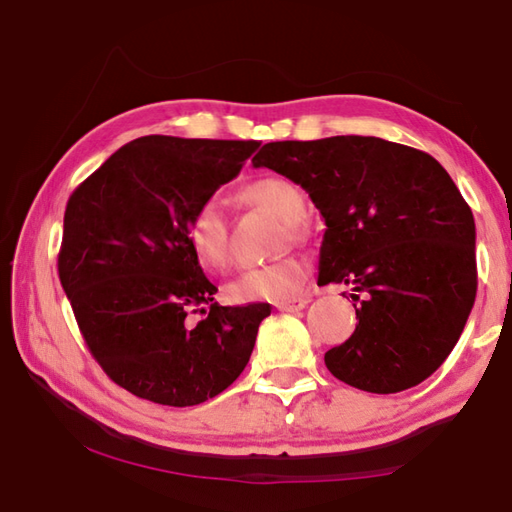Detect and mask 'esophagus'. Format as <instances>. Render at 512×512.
<instances>
[{
	"label": "esophagus",
	"mask_w": 512,
	"mask_h": 512,
	"mask_svg": "<svg viewBox=\"0 0 512 512\" xmlns=\"http://www.w3.org/2000/svg\"><path fill=\"white\" fill-rule=\"evenodd\" d=\"M277 310L281 312H299L308 306V299L306 297H290V299H281L275 303Z\"/></svg>",
	"instance_id": "obj_1"
}]
</instances>
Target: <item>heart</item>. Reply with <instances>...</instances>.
<instances>
[{
  "label": "heart",
  "mask_w": 512,
  "mask_h": 512,
  "mask_svg": "<svg viewBox=\"0 0 512 512\" xmlns=\"http://www.w3.org/2000/svg\"><path fill=\"white\" fill-rule=\"evenodd\" d=\"M242 198L273 211L288 222L292 237L301 235L299 220L306 215L303 193L281 178H255L242 187ZM187 239L198 264L213 273H220L231 262V244H228V222L224 206L209 198L193 211ZM308 266L303 259L288 255L275 262L246 268L228 284V295L233 301H281L295 297L306 286Z\"/></svg>",
  "instance_id": "obj_1"
}]
</instances>
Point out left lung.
Returning a JSON list of instances; mask_svg holds the SVG:
<instances>
[{
  "mask_svg": "<svg viewBox=\"0 0 512 512\" xmlns=\"http://www.w3.org/2000/svg\"><path fill=\"white\" fill-rule=\"evenodd\" d=\"M253 165L308 191L328 226L319 286L356 292V330L325 352L330 372L372 394L429 378L477 292L475 220L440 162L376 136H332L268 143Z\"/></svg>",
  "mask_w": 512,
  "mask_h": 512,
  "instance_id": "1",
  "label": "left lung"
}]
</instances>
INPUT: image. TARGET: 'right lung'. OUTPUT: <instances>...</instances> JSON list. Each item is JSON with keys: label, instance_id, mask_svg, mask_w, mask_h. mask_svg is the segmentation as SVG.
<instances>
[{"label": "right lung", "instance_id": "right-lung-1", "mask_svg": "<svg viewBox=\"0 0 512 512\" xmlns=\"http://www.w3.org/2000/svg\"><path fill=\"white\" fill-rule=\"evenodd\" d=\"M257 147V140L136 138L70 195L61 286L96 363L138 398L200 405L244 372L270 306L213 301L217 288L193 257L187 226Z\"/></svg>", "mask_w": 512, "mask_h": 512}]
</instances>
